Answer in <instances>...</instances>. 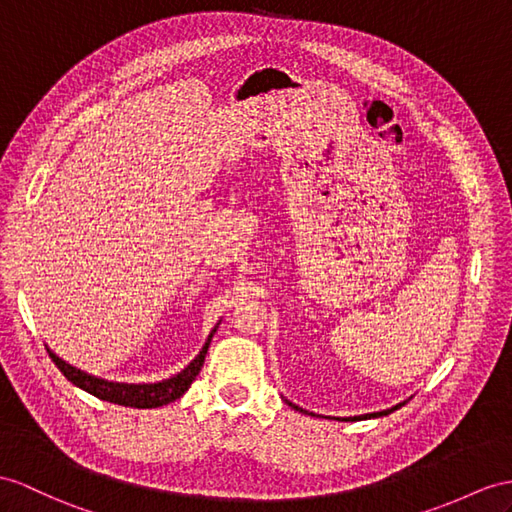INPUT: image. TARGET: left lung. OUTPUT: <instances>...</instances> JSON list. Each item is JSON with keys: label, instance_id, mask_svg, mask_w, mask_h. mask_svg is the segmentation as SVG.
<instances>
[{"label": "left lung", "instance_id": "left-lung-1", "mask_svg": "<svg viewBox=\"0 0 512 512\" xmlns=\"http://www.w3.org/2000/svg\"><path fill=\"white\" fill-rule=\"evenodd\" d=\"M286 404L289 406H293L295 410H299V413H304V415H313V413H308V410H304V408H299V406H295L293 402H289V400H284ZM406 402H400V404H395V406H391V408H386V410H378V413H367V415H358V417H345V419H341V421H360V419H376V417H384V415H391L393 410H397L400 406H404ZM339 419V417H336Z\"/></svg>", "mask_w": 512, "mask_h": 512}]
</instances>
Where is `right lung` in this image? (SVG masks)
<instances>
[{
  "label": "right lung",
  "mask_w": 512,
  "mask_h": 512,
  "mask_svg": "<svg viewBox=\"0 0 512 512\" xmlns=\"http://www.w3.org/2000/svg\"><path fill=\"white\" fill-rule=\"evenodd\" d=\"M219 323H221V319H219ZM219 323L213 330H210L204 347L199 350V354L191 360L189 365H186L182 371L173 373V376H169L165 380H158V382L106 380V378L93 376V373H86L84 369L69 365L67 360L56 356L52 350H49V347H47V352H49V358L56 363V367L62 371V376H65L71 384H76L78 389L99 397V400L110 402V404H119V406H130V408H158V406H167L171 402L180 400V397L189 391V386L193 384L199 369H202V365H204L206 352H208L210 341H213V336L219 328Z\"/></svg>",
  "instance_id": "add662e5"
}]
</instances>
